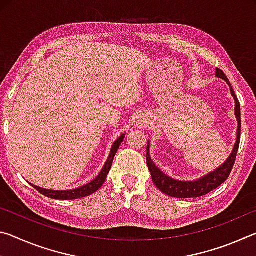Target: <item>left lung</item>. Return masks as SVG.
Instances as JSON below:
<instances>
[{
	"mask_svg": "<svg viewBox=\"0 0 256 256\" xmlns=\"http://www.w3.org/2000/svg\"><path fill=\"white\" fill-rule=\"evenodd\" d=\"M216 76L218 78H222V79H224L229 84V86H230V92L236 102L235 114L238 120V130H237V140H236L235 146H234L232 152L230 156H229V158L226 160V162L222 164L218 170L210 172L209 175L203 176L201 180H198L194 182H180V180H175L170 178V177H168L167 175H164L159 168L156 167V164L152 162V160H151L149 156V144H148V146H146V164H148L151 177H152V180L154 185L157 186V188H159L162 193L167 194V196H170L178 198H198V196H206V194L210 193L211 190H214V188H218V186L222 185L224 182H226L229 175H230L234 164H235V160L237 157V151H238V148H240V128H242L240 104L238 102V98L236 96L235 92L232 90L230 82H229L228 78L222 72V70L216 68Z\"/></svg>",
	"mask_w": 256,
	"mask_h": 256,
	"instance_id": "obj_1",
	"label": "left lung"
}]
</instances>
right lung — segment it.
I'll return each mask as SVG.
<instances>
[{
    "mask_svg": "<svg viewBox=\"0 0 256 256\" xmlns=\"http://www.w3.org/2000/svg\"><path fill=\"white\" fill-rule=\"evenodd\" d=\"M123 138H124V134H122V136H120L118 140L114 142V144H112V146L110 157H108L105 166H104L102 172H99V175L96 177V178H94L92 182H90V183H88L86 185H84L79 188L70 190H45V188H38V186L32 185V184H30V185L34 186V188H36L38 192L42 194V196L50 198H55V200H76V198L88 196H90V194L94 193L96 190L100 188L104 184V182L106 180L107 174L110 170L112 160H114L115 154H116V152H118L120 144L123 142Z\"/></svg>",
    "mask_w": 256,
    "mask_h": 256,
    "instance_id": "1",
    "label": "right lung"
}]
</instances>
